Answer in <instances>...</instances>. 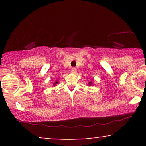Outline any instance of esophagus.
Masks as SVG:
<instances>
[{"label":"esophagus","instance_id":"34e87169","mask_svg":"<svg viewBox=\"0 0 146 146\" xmlns=\"http://www.w3.org/2000/svg\"><path fill=\"white\" fill-rule=\"evenodd\" d=\"M72 70V72H73V73H76V72H77V69L75 67H72V70Z\"/></svg>","mask_w":146,"mask_h":146}]
</instances>
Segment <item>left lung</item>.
I'll return each instance as SVG.
<instances>
[{"instance_id":"obj_1","label":"left lung","mask_w":146,"mask_h":146,"mask_svg":"<svg viewBox=\"0 0 146 146\" xmlns=\"http://www.w3.org/2000/svg\"><path fill=\"white\" fill-rule=\"evenodd\" d=\"M92 82H89V86L92 85Z\"/></svg>"}]
</instances>
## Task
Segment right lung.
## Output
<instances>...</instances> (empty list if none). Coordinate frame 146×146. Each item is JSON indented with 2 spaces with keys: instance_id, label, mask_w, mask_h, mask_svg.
Instances as JSON below:
<instances>
[{
  "instance_id": "obj_1",
  "label": "right lung",
  "mask_w": 146,
  "mask_h": 146,
  "mask_svg": "<svg viewBox=\"0 0 146 146\" xmlns=\"http://www.w3.org/2000/svg\"><path fill=\"white\" fill-rule=\"evenodd\" d=\"M58 84V82H57V81H56V82H55V83H54V85H55V84Z\"/></svg>"
}]
</instances>
